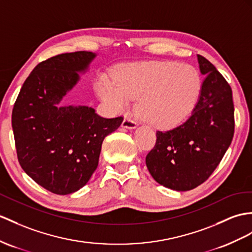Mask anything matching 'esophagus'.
Returning <instances> with one entry per match:
<instances>
[{
  "label": "esophagus",
  "mask_w": 252,
  "mask_h": 252,
  "mask_svg": "<svg viewBox=\"0 0 252 252\" xmlns=\"http://www.w3.org/2000/svg\"><path fill=\"white\" fill-rule=\"evenodd\" d=\"M122 126L124 128H128V129H133L137 127V122L131 120L130 118H125L122 123Z\"/></svg>",
  "instance_id": "obj_1"
}]
</instances>
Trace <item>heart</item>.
Here are the masks:
<instances>
[{
  "label": "heart",
  "instance_id": "b5f03b06",
  "mask_svg": "<svg viewBox=\"0 0 252 252\" xmlns=\"http://www.w3.org/2000/svg\"><path fill=\"white\" fill-rule=\"evenodd\" d=\"M118 82L99 84L102 99L116 110H124L131 98L138 97L139 115L158 127H171L185 120L202 87L200 72L193 65L170 61L123 66Z\"/></svg>",
  "mask_w": 252,
  "mask_h": 252
}]
</instances>
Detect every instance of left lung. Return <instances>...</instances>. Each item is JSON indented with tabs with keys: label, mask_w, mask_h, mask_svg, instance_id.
I'll return each mask as SVG.
<instances>
[{
	"label": "left lung",
	"mask_w": 252,
	"mask_h": 252,
	"mask_svg": "<svg viewBox=\"0 0 252 252\" xmlns=\"http://www.w3.org/2000/svg\"><path fill=\"white\" fill-rule=\"evenodd\" d=\"M198 61L206 77L191 115L172 129L157 130L156 144L145 158L153 179L177 191L204 183L234 136L231 87L210 61L200 54Z\"/></svg>",
	"instance_id": "8db88e82"
}]
</instances>
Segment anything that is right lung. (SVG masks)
<instances>
[{
    "label": "right lung",
    "instance_id": "add662e5",
    "mask_svg": "<svg viewBox=\"0 0 252 252\" xmlns=\"http://www.w3.org/2000/svg\"><path fill=\"white\" fill-rule=\"evenodd\" d=\"M94 57L77 51L42 61L24 81L14 105L18 161L31 179L55 194L72 193L89 182L103 139L123 122V116L102 118L87 106H55L78 81L77 71Z\"/></svg>",
    "mask_w": 252,
    "mask_h": 252
}]
</instances>
